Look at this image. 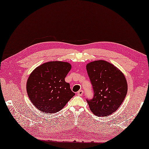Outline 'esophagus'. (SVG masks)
Listing matches in <instances>:
<instances>
[{"mask_svg": "<svg viewBox=\"0 0 149 149\" xmlns=\"http://www.w3.org/2000/svg\"><path fill=\"white\" fill-rule=\"evenodd\" d=\"M83 93H84V92L83 90H79V91H78L77 93V95L79 96H83Z\"/></svg>", "mask_w": 149, "mask_h": 149, "instance_id": "esophagus-1", "label": "esophagus"}]
</instances>
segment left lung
Returning <instances> with one entry per match:
<instances>
[{"label": "left lung", "instance_id": "obj_1", "mask_svg": "<svg viewBox=\"0 0 149 149\" xmlns=\"http://www.w3.org/2000/svg\"><path fill=\"white\" fill-rule=\"evenodd\" d=\"M94 95L86 100L90 109L98 117L111 115L118 110L127 93L124 75L116 66L104 60L86 66Z\"/></svg>", "mask_w": 149, "mask_h": 149}]
</instances>
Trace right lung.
Here are the masks:
<instances>
[{
	"mask_svg": "<svg viewBox=\"0 0 149 149\" xmlns=\"http://www.w3.org/2000/svg\"><path fill=\"white\" fill-rule=\"evenodd\" d=\"M71 66L68 63L49 61L37 67L30 75L26 91L31 102L45 113H55L74 96L65 78Z\"/></svg>",
	"mask_w": 149,
	"mask_h": 149,
	"instance_id": "right-lung-1",
	"label": "right lung"
}]
</instances>
